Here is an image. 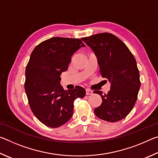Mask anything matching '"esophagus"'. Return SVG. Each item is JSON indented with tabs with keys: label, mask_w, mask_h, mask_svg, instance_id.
<instances>
[{
	"label": "esophagus",
	"mask_w": 158,
	"mask_h": 158,
	"mask_svg": "<svg viewBox=\"0 0 158 158\" xmlns=\"http://www.w3.org/2000/svg\"><path fill=\"white\" fill-rule=\"evenodd\" d=\"M93 94V90H90V89H85V95H92Z\"/></svg>",
	"instance_id": "34e87169"
}]
</instances>
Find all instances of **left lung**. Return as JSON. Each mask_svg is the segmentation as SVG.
Wrapping results in <instances>:
<instances>
[{
	"mask_svg": "<svg viewBox=\"0 0 158 158\" xmlns=\"http://www.w3.org/2000/svg\"><path fill=\"white\" fill-rule=\"evenodd\" d=\"M81 40L95 52L102 77L111 83L106 94L93 91L102 100L101 105L94 109L95 114L108 122L121 121L132 111L140 89L135 58L124 42L111 33H98Z\"/></svg>",
	"mask_w": 158,
	"mask_h": 158,
	"instance_id": "left-lung-1",
	"label": "left lung"
}]
</instances>
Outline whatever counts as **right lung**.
Masks as SVG:
<instances>
[{
    "label": "right lung",
    "instance_id": "1",
    "mask_svg": "<svg viewBox=\"0 0 158 158\" xmlns=\"http://www.w3.org/2000/svg\"><path fill=\"white\" fill-rule=\"evenodd\" d=\"M81 47L85 44L80 39L55 37L41 42L31 53L26 68V93L33 114L48 127L68 122L73 114L74 101L85 95L79 85L65 90L60 84L61 73Z\"/></svg>",
    "mask_w": 158,
    "mask_h": 158
}]
</instances>
